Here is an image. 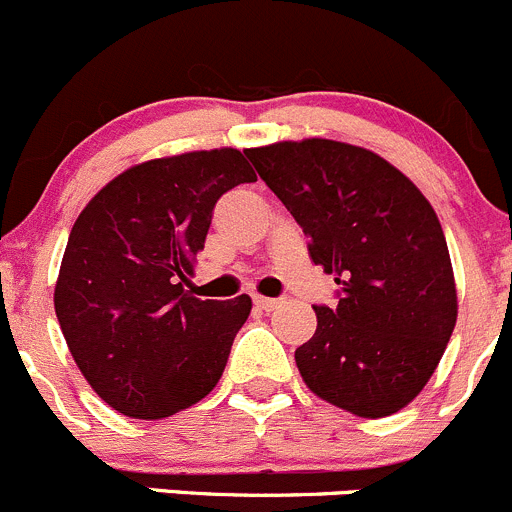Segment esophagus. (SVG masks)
<instances>
[{
  "label": "esophagus",
  "mask_w": 512,
  "mask_h": 512,
  "mask_svg": "<svg viewBox=\"0 0 512 512\" xmlns=\"http://www.w3.org/2000/svg\"><path fill=\"white\" fill-rule=\"evenodd\" d=\"M254 303L258 308H261V311H273V308L278 306V298H266V296H254Z\"/></svg>",
  "instance_id": "34e87169"
}]
</instances>
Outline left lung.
Wrapping results in <instances>:
<instances>
[{
	"label": "left lung",
	"mask_w": 512,
	"mask_h": 512,
	"mask_svg": "<svg viewBox=\"0 0 512 512\" xmlns=\"http://www.w3.org/2000/svg\"><path fill=\"white\" fill-rule=\"evenodd\" d=\"M244 154L341 286L336 308H313L316 333L296 348L303 383L353 416H393L433 376L458 318L433 206L363 146L303 139Z\"/></svg>",
	"instance_id": "obj_1"
}]
</instances>
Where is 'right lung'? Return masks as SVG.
<instances>
[{"mask_svg": "<svg viewBox=\"0 0 512 512\" xmlns=\"http://www.w3.org/2000/svg\"><path fill=\"white\" fill-rule=\"evenodd\" d=\"M251 181L229 146L164 156L111 179L74 221L54 308L79 371L114 411L159 421L219 383L251 298L201 301L184 286L216 201Z\"/></svg>", "mask_w": 512, "mask_h": 512, "instance_id": "add662e5", "label": "right lung"}]
</instances>
